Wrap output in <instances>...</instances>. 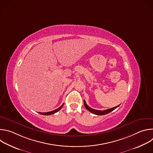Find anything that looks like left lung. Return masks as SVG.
Segmentation results:
<instances>
[{
  "mask_svg": "<svg viewBox=\"0 0 153 153\" xmlns=\"http://www.w3.org/2000/svg\"><path fill=\"white\" fill-rule=\"evenodd\" d=\"M83 103H84V105H85V107L86 108V110H88V111H90L91 113H92L93 114H96V115H100V116H102V115H105V114H106L109 113H110L111 111H113L114 110H115V109L116 108H117L119 105L116 106V107H114V108H110V109H108V110H103V111H100V110H94V109H93L91 108V107H90L89 106L87 105V104L86 103V102L85 100H83Z\"/></svg>",
  "mask_w": 153,
  "mask_h": 153,
  "instance_id": "8db88e82",
  "label": "left lung"
}]
</instances>
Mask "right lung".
I'll list each match as a JSON object with an SVG mask.
<instances>
[{"label":"right lung","instance_id":"right-lung-1","mask_svg":"<svg viewBox=\"0 0 153 153\" xmlns=\"http://www.w3.org/2000/svg\"><path fill=\"white\" fill-rule=\"evenodd\" d=\"M64 103H63L59 108H58L57 109H56V110H53V111H49V112H46V113H39V114H42V115H45V116H49V115H51V114H53L56 113H57V111H59L60 109L62 108V107L63 106Z\"/></svg>","mask_w":153,"mask_h":153}]
</instances>
